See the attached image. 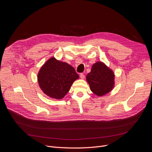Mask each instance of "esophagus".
I'll return each mask as SVG.
<instances>
[{
	"label": "esophagus",
	"instance_id": "1",
	"mask_svg": "<svg viewBox=\"0 0 152 152\" xmlns=\"http://www.w3.org/2000/svg\"><path fill=\"white\" fill-rule=\"evenodd\" d=\"M80 77L82 79H83L85 78V75L83 73H80Z\"/></svg>",
	"mask_w": 152,
	"mask_h": 152
}]
</instances>
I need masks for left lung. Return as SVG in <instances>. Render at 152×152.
I'll use <instances>...</instances> for the list:
<instances>
[{
	"label": "left lung",
	"instance_id": "1",
	"mask_svg": "<svg viewBox=\"0 0 152 152\" xmlns=\"http://www.w3.org/2000/svg\"><path fill=\"white\" fill-rule=\"evenodd\" d=\"M86 80L91 91L98 96H103L112 90L114 85V74L102 62H97L86 76Z\"/></svg>",
	"mask_w": 152,
	"mask_h": 152
}]
</instances>
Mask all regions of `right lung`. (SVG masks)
Returning a JSON list of instances; mask_svg holds the SVG:
<instances>
[{
    "label": "right lung",
    "instance_id": "1",
    "mask_svg": "<svg viewBox=\"0 0 152 152\" xmlns=\"http://www.w3.org/2000/svg\"><path fill=\"white\" fill-rule=\"evenodd\" d=\"M79 77L70 65L51 58L41 68L38 74V81L41 89L46 95L61 99Z\"/></svg>",
    "mask_w": 152,
    "mask_h": 152
}]
</instances>
